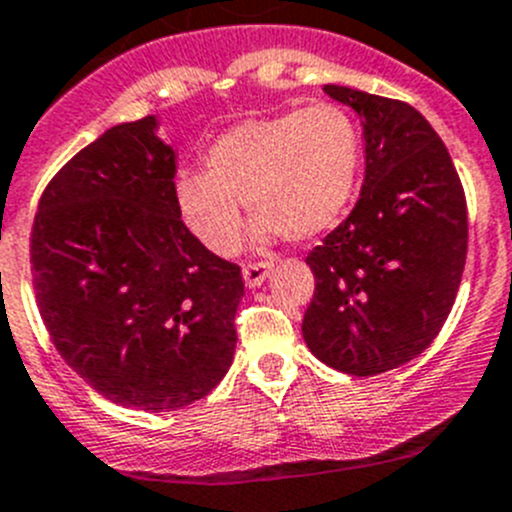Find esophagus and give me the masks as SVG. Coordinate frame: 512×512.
Masks as SVG:
<instances>
[{
  "instance_id": "esophagus-1",
  "label": "esophagus",
  "mask_w": 512,
  "mask_h": 512,
  "mask_svg": "<svg viewBox=\"0 0 512 512\" xmlns=\"http://www.w3.org/2000/svg\"><path fill=\"white\" fill-rule=\"evenodd\" d=\"M271 274V264H248L246 269H243V284L248 286V289H259V286H264V281L269 279Z\"/></svg>"
}]
</instances>
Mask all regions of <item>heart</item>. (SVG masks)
I'll list each match as a JSON object with an SVG mask.
<instances>
[{"label": "heart", "mask_w": 512, "mask_h": 512, "mask_svg": "<svg viewBox=\"0 0 512 512\" xmlns=\"http://www.w3.org/2000/svg\"><path fill=\"white\" fill-rule=\"evenodd\" d=\"M206 173L175 178L188 231L216 256L241 243L243 203L256 243L311 241L344 216L362 168V133L337 102L248 118L223 130L203 155Z\"/></svg>", "instance_id": "1"}]
</instances>
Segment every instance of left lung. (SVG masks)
<instances>
[{
    "label": "left lung",
    "instance_id": "obj_1",
    "mask_svg": "<svg viewBox=\"0 0 512 512\" xmlns=\"http://www.w3.org/2000/svg\"><path fill=\"white\" fill-rule=\"evenodd\" d=\"M359 115L357 206L306 264L316 279L304 342L319 362L374 377L420 357L440 334L467 256V208L450 153L407 102L324 85Z\"/></svg>",
    "mask_w": 512,
    "mask_h": 512
}]
</instances>
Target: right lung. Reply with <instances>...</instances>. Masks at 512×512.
I'll return each mask as SVG.
<instances>
[{
  "instance_id": "1",
  "label": "right lung",
  "mask_w": 512,
  "mask_h": 512,
  "mask_svg": "<svg viewBox=\"0 0 512 512\" xmlns=\"http://www.w3.org/2000/svg\"><path fill=\"white\" fill-rule=\"evenodd\" d=\"M158 118L105 130L42 193L34 294L60 357L115 405L170 412L206 397L236 352L241 269L180 221Z\"/></svg>"
}]
</instances>
